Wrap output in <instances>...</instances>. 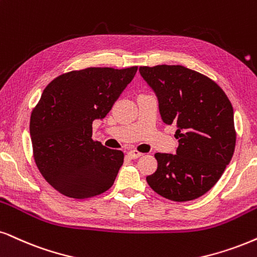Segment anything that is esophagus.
Here are the masks:
<instances>
[{
  "label": "esophagus",
  "instance_id": "1",
  "mask_svg": "<svg viewBox=\"0 0 257 257\" xmlns=\"http://www.w3.org/2000/svg\"><path fill=\"white\" fill-rule=\"evenodd\" d=\"M128 155L129 157H132L133 159H138V158H140V157H142V153L141 152H139V151H135V149H133V151H131V152H128Z\"/></svg>",
  "mask_w": 257,
  "mask_h": 257
}]
</instances>
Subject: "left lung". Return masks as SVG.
<instances>
[{"mask_svg": "<svg viewBox=\"0 0 257 257\" xmlns=\"http://www.w3.org/2000/svg\"><path fill=\"white\" fill-rule=\"evenodd\" d=\"M166 124H177V154L157 153L147 177L153 190L173 201L197 199L211 190L231 160L236 145L231 102L218 84L181 65L141 66Z\"/></svg>", "mask_w": 257, "mask_h": 257, "instance_id": "left-lung-1", "label": "left lung"}]
</instances>
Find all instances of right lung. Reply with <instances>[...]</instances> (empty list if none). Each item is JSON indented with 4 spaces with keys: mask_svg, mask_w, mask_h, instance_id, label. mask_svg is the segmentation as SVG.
Returning a JSON list of instances; mask_svg holds the SVG:
<instances>
[{
    "mask_svg": "<svg viewBox=\"0 0 257 257\" xmlns=\"http://www.w3.org/2000/svg\"><path fill=\"white\" fill-rule=\"evenodd\" d=\"M138 66L87 67L63 73L46 86L31 115L35 164L52 187L70 198L98 196L112 186L124 154L92 140Z\"/></svg>",
    "mask_w": 257,
    "mask_h": 257,
    "instance_id": "right-lung-1",
    "label": "right lung"
}]
</instances>
